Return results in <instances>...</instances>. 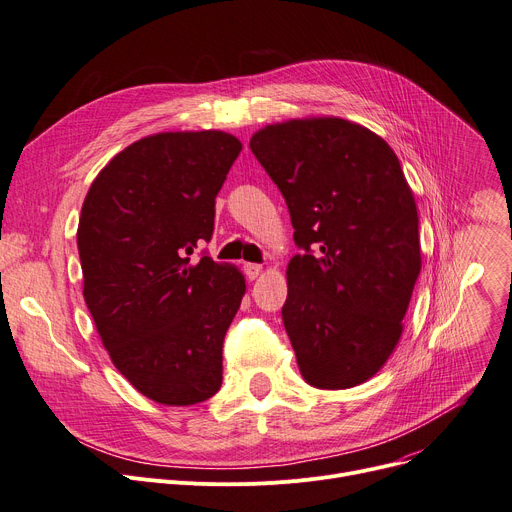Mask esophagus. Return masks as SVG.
<instances>
[{"instance_id": "esophagus-1", "label": "esophagus", "mask_w": 512, "mask_h": 512, "mask_svg": "<svg viewBox=\"0 0 512 512\" xmlns=\"http://www.w3.org/2000/svg\"><path fill=\"white\" fill-rule=\"evenodd\" d=\"M244 270H246V277H248L250 281L258 279L260 274H262V266H260V264H246V266H244Z\"/></svg>"}]
</instances>
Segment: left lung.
I'll return each instance as SVG.
<instances>
[{
    "label": "left lung",
    "mask_w": 512,
    "mask_h": 512,
    "mask_svg": "<svg viewBox=\"0 0 512 512\" xmlns=\"http://www.w3.org/2000/svg\"><path fill=\"white\" fill-rule=\"evenodd\" d=\"M250 149L281 190L301 250L283 305L299 371L313 387H355L396 348L422 264L398 155L330 116L268 125Z\"/></svg>",
    "instance_id": "left-lung-1"
}]
</instances>
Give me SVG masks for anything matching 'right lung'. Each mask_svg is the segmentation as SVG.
<instances>
[{
	"label": "right lung",
	"mask_w": 512,
	"mask_h": 512,
	"mask_svg": "<svg viewBox=\"0 0 512 512\" xmlns=\"http://www.w3.org/2000/svg\"><path fill=\"white\" fill-rule=\"evenodd\" d=\"M242 143L223 131L157 133L116 153L77 227L84 299L104 348L153 402L209 400L223 340L246 293L242 272L207 252L215 196Z\"/></svg>",
	"instance_id": "1"
}]
</instances>
